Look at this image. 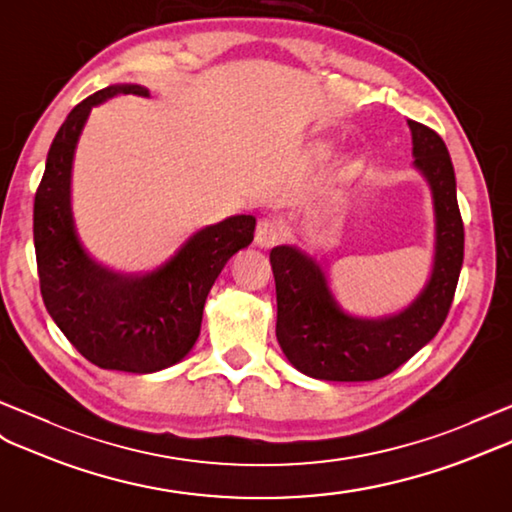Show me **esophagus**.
Segmentation results:
<instances>
[{
  "instance_id": "esophagus-1",
  "label": "esophagus",
  "mask_w": 512,
  "mask_h": 512,
  "mask_svg": "<svg viewBox=\"0 0 512 512\" xmlns=\"http://www.w3.org/2000/svg\"><path fill=\"white\" fill-rule=\"evenodd\" d=\"M282 236V226L278 219H260L256 226V234H254V243L258 247H273Z\"/></svg>"
}]
</instances>
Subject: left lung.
Here are the masks:
<instances>
[{
  "mask_svg": "<svg viewBox=\"0 0 512 512\" xmlns=\"http://www.w3.org/2000/svg\"><path fill=\"white\" fill-rule=\"evenodd\" d=\"M408 128L415 167L430 184L436 219L432 276L413 304L382 319L352 317L336 304L317 260L289 245L269 254L278 343L289 363L310 378L369 382L389 376L434 339L450 313L465 252L452 158L434 130L410 119Z\"/></svg>",
  "mask_w": 512,
  "mask_h": 512,
  "instance_id": "8db88e82",
  "label": "left lung"
}]
</instances>
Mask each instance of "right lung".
Masks as SVG:
<instances>
[{
  "label": "right lung",
  "mask_w": 512,
  "mask_h": 512,
  "mask_svg": "<svg viewBox=\"0 0 512 512\" xmlns=\"http://www.w3.org/2000/svg\"><path fill=\"white\" fill-rule=\"evenodd\" d=\"M121 93L149 95L139 84L106 86L69 112L49 147L34 197L36 267L47 313L86 360L102 369L154 373L191 352L206 297L228 260L254 241L256 219L234 215L195 232L145 276L95 263L73 223L71 165L91 108Z\"/></svg>",
  "instance_id": "1"
}]
</instances>
